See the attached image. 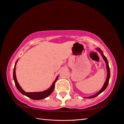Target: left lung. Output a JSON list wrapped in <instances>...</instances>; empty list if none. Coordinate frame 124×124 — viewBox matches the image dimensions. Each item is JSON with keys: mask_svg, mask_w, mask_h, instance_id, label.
<instances>
[{"mask_svg": "<svg viewBox=\"0 0 124 124\" xmlns=\"http://www.w3.org/2000/svg\"><path fill=\"white\" fill-rule=\"evenodd\" d=\"M96 50H97L100 53L101 56H102V58H103V60L105 61L106 64V68H107V78H106V81L105 82L104 85H103V87H102V88L100 89V91L98 92V93H96L95 95H94L92 96H89V97H85V98H87V99H91V98H95L96 96H97L98 95H99L100 94H101L102 93V92H103L106 88L108 85V83H109V78H110V70H109V65H108V61L107 60L106 57H105V55H103V52L102 51V50H101L99 48H96Z\"/></svg>", "mask_w": 124, "mask_h": 124, "instance_id": "8db88e82", "label": "left lung"}]
</instances>
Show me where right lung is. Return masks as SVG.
<instances>
[{
	"mask_svg": "<svg viewBox=\"0 0 124 124\" xmlns=\"http://www.w3.org/2000/svg\"><path fill=\"white\" fill-rule=\"evenodd\" d=\"M17 61H18V60H17L16 62L14 69H13V80H14L16 86L17 88L22 94L28 96V97L30 98L32 100H41V99H43L46 98V97H48V96L50 95V94L52 93V92H53L54 90L55 82L58 79V76H57L56 80L54 81V82L53 83L51 86L48 89L46 90V91L41 92H25V91H24L22 89L21 87L19 85L18 82L17 80L16 76V65Z\"/></svg>",
	"mask_w": 124,
	"mask_h": 124,
	"instance_id": "1",
	"label": "right lung"
}]
</instances>
